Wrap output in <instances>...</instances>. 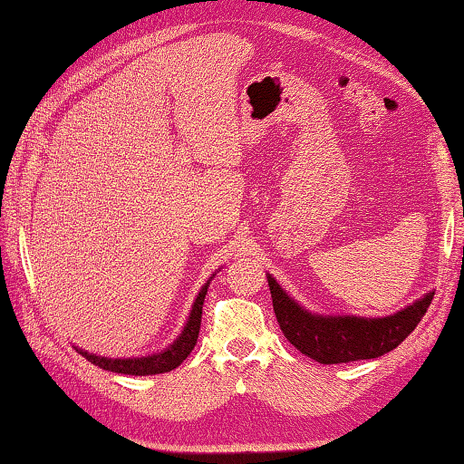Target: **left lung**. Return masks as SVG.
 Wrapping results in <instances>:
<instances>
[{"instance_id":"left-lung-1","label":"left lung","mask_w":464,"mask_h":464,"mask_svg":"<svg viewBox=\"0 0 464 464\" xmlns=\"http://www.w3.org/2000/svg\"><path fill=\"white\" fill-rule=\"evenodd\" d=\"M266 281L283 334L299 353L322 364L379 359L392 353L418 326L434 297V291H430L411 305L385 318L326 315L299 305L273 275L266 273Z\"/></svg>"}]
</instances>
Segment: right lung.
<instances>
[{"mask_svg": "<svg viewBox=\"0 0 464 464\" xmlns=\"http://www.w3.org/2000/svg\"><path fill=\"white\" fill-rule=\"evenodd\" d=\"M211 279H214V275H211L206 285L199 289L198 297H195L189 318H187L181 334H179L177 340H173V344H169L165 351L152 353L146 356H130V359H110V356H100V354L87 353L83 348H77V346L75 348L89 362H93L95 367H100L103 371H111V372H121V375L144 377V375H159V372H169L177 369L179 364L189 356L195 343H198V334L201 326V307H203V299L208 295V287Z\"/></svg>", "mask_w": 464, "mask_h": 464, "instance_id": "1", "label": "right lung"}]
</instances>
